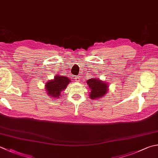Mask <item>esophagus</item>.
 Wrapping results in <instances>:
<instances>
[{
  "mask_svg": "<svg viewBox=\"0 0 158 158\" xmlns=\"http://www.w3.org/2000/svg\"><path fill=\"white\" fill-rule=\"evenodd\" d=\"M75 81H77V82H79V81H80V78H79V77H75Z\"/></svg>",
  "mask_w": 158,
  "mask_h": 158,
  "instance_id": "obj_1",
  "label": "esophagus"
}]
</instances>
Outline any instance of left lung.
<instances>
[{"instance_id":"1","label":"left lung","mask_w":158,"mask_h":158,"mask_svg":"<svg viewBox=\"0 0 158 158\" xmlns=\"http://www.w3.org/2000/svg\"><path fill=\"white\" fill-rule=\"evenodd\" d=\"M87 83L89 88L91 89L89 97L92 99L101 98L107 93L108 86L106 83L101 81L98 79L92 78L88 80Z\"/></svg>"}]
</instances>
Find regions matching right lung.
Listing matches in <instances>:
<instances>
[{
	"mask_svg": "<svg viewBox=\"0 0 158 158\" xmlns=\"http://www.w3.org/2000/svg\"><path fill=\"white\" fill-rule=\"evenodd\" d=\"M70 82V79L67 77L57 75L55 77L53 80L47 82L46 85V90L51 97L59 98L61 96L60 92L64 90Z\"/></svg>",
	"mask_w": 158,
	"mask_h": 158,
	"instance_id": "add662e5",
	"label": "right lung"
}]
</instances>
